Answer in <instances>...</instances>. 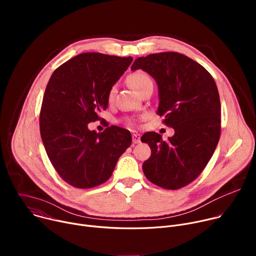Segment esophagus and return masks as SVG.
Here are the masks:
<instances>
[{
    "instance_id": "34e87169",
    "label": "esophagus",
    "mask_w": 256,
    "mask_h": 256,
    "mask_svg": "<svg viewBox=\"0 0 256 256\" xmlns=\"http://www.w3.org/2000/svg\"><path fill=\"white\" fill-rule=\"evenodd\" d=\"M132 142H134V144H138V142H140V134H132Z\"/></svg>"
}]
</instances>
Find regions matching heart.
I'll list each match as a JSON object with an SVG mask.
<instances>
[{"instance_id": "heart-1", "label": "heart", "mask_w": 256, "mask_h": 256, "mask_svg": "<svg viewBox=\"0 0 256 256\" xmlns=\"http://www.w3.org/2000/svg\"><path fill=\"white\" fill-rule=\"evenodd\" d=\"M128 84L134 89L138 93H140L146 87H148L149 85H153V81L150 78L148 74H146L142 70H136L134 72H130V74L128 76ZM116 94V86L114 85L110 88H109L107 92V100L108 102H112L114 100Z\"/></svg>"}]
</instances>
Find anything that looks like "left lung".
<instances>
[{
	"label": "left lung",
	"mask_w": 256,
	"mask_h": 256,
	"mask_svg": "<svg viewBox=\"0 0 256 256\" xmlns=\"http://www.w3.org/2000/svg\"><path fill=\"white\" fill-rule=\"evenodd\" d=\"M142 68L157 82L158 114L174 128L164 140L149 132L140 140L152 154L142 171L152 184L166 190L190 184L212 158L221 134V102L214 78L198 62L174 52L138 58L132 70Z\"/></svg>",
	"instance_id": "8db88e82"
}]
</instances>
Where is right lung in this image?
Returning a JSON list of instances; mask_svg holds the SVG:
<instances>
[{
	"label": "right lung",
	"instance_id": "right-lung-1",
	"mask_svg": "<svg viewBox=\"0 0 256 256\" xmlns=\"http://www.w3.org/2000/svg\"><path fill=\"white\" fill-rule=\"evenodd\" d=\"M132 62V56L85 52L52 72L40 109V136L54 168L72 186L104 184L132 144L130 132L120 126L98 134L88 128L89 122L101 120L109 88Z\"/></svg>",
	"mask_w": 256,
	"mask_h": 256
}]
</instances>
